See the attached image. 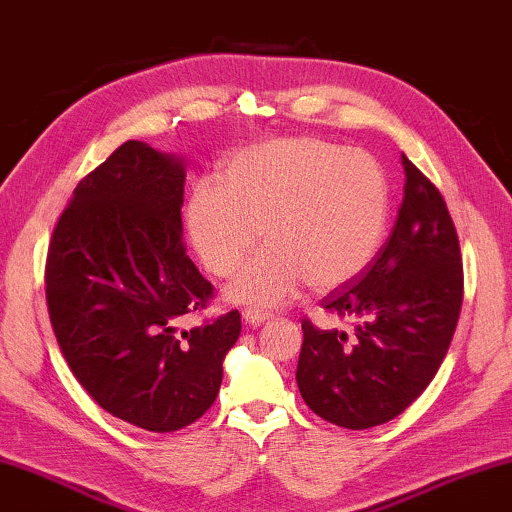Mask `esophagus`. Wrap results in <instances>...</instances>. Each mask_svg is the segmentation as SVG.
I'll list each match as a JSON object with an SVG mask.
<instances>
[{
  "mask_svg": "<svg viewBox=\"0 0 512 512\" xmlns=\"http://www.w3.org/2000/svg\"><path fill=\"white\" fill-rule=\"evenodd\" d=\"M242 320H245L247 326H261L263 322L270 320V315L263 311H254V308H247V311L242 313Z\"/></svg>",
  "mask_w": 512,
  "mask_h": 512,
  "instance_id": "obj_1",
  "label": "esophagus"
}]
</instances>
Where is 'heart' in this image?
I'll return each instance as SVG.
<instances>
[{"label": "heart", "instance_id": "b5f03b06", "mask_svg": "<svg viewBox=\"0 0 512 512\" xmlns=\"http://www.w3.org/2000/svg\"><path fill=\"white\" fill-rule=\"evenodd\" d=\"M388 215V177L372 154L274 138L224 158L220 183L192 188L186 229L201 265L222 279L263 229L267 247L226 286V299L276 308L306 283L326 292L358 279L379 254Z\"/></svg>", "mask_w": 512, "mask_h": 512}]
</instances>
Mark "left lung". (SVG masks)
Returning a JSON list of instances; mask_svg holds the SVG:
<instances>
[{
  "label": "left lung",
  "instance_id": "left-lung-1",
  "mask_svg": "<svg viewBox=\"0 0 512 512\" xmlns=\"http://www.w3.org/2000/svg\"><path fill=\"white\" fill-rule=\"evenodd\" d=\"M406 183L395 229L372 265L322 299L354 333L304 320L297 385L322 420L363 431L395 420L447 356L463 306L458 236L438 188L401 154Z\"/></svg>",
  "mask_w": 512,
  "mask_h": 512
}]
</instances>
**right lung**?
I'll return each mask as SVG.
<instances>
[{
	"mask_svg": "<svg viewBox=\"0 0 512 512\" xmlns=\"http://www.w3.org/2000/svg\"><path fill=\"white\" fill-rule=\"evenodd\" d=\"M186 158L127 140L74 188L47 254L58 347L106 413L152 433L213 406L240 313L179 329L213 286L183 247Z\"/></svg>",
	"mask_w": 512,
	"mask_h": 512,
	"instance_id": "right-lung-1",
	"label": "right lung"
}]
</instances>
